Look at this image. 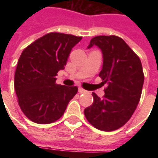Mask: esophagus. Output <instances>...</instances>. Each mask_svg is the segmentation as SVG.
I'll use <instances>...</instances> for the list:
<instances>
[{"instance_id": "1", "label": "esophagus", "mask_w": 158, "mask_h": 158, "mask_svg": "<svg viewBox=\"0 0 158 158\" xmlns=\"http://www.w3.org/2000/svg\"><path fill=\"white\" fill-rule=\"evenodd\" d=\"M79 93H85L86 90L85 89H83V88H79Z\"/></svg>"}]
</instances>
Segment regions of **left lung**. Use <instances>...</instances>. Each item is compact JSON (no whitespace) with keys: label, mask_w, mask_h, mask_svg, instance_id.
<instances>
[{"label":"left lung","mask_w":158,"mask_h":158,"mask_svg":"<svg viewBox=\"0 0 158 158\" xmlns=\"http://www.w3.org/2000/svg\"><path fill=\"white\" fill-rule=\"evenodd\" d=\"M94 45L102 52L99 76L107 86L102 99L92 93V105L84 113L95 128L113 131L124 125L135 111L144 84L142 65L139 56L118 36H96L88 49Z\"/></svg>","instance_id":"8db88e82"}]
</instances>
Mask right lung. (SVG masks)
Segmentation results:
<instances>
[{
	"instance_id": "obj_1",
	"label": "right lung",
	"mask_w": 158,
	"mask_h": 158,
	"mask_svg": "<svg viewBox=\"0 0 158 158\" xmlns=\"http://www.w3.org/2000/svg\"><path fill=\"white\" fill-rule=\"evenodd\" d=\"M81 40L72 35L49 33L23 51L14 88L20 108L31 121L41 124L55 122L77 94V86L59 85L56 76L64 69L72 48Z\"/></svg>"
}]
</instances>
